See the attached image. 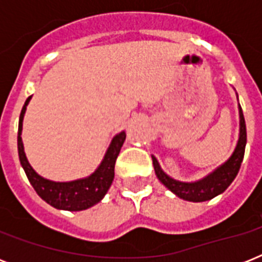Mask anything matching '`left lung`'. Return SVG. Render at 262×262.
Returning <instances> with one entry per match:
<instances>
[{"instance_id": "obj_1", "label": "left lung", "mask_w": 262, "mask_h": 262, "mask_svg": "<svg viewBox=\"0 0 262 262\" xmlns=\"http://www.w3.org/2000/svg\"><path fill=\"white\" fill-rule=\"evenodd\" d=\"M239 118H241V129H239V140L236 144V148L232 156L230 159L220 166L219 168H216L215 171L205 177L204 179L199 181V182H179L175 179L170 178L167 174H164L160 168L159 163L156 158L152 156V163H154V168L158 175V178L164 186L168 187L172 193L187 201H194V203H201V201H207L213 197H216L220 193H223L227 189L231 182L235 179L236 174L239 171L241 164L244 160L245 155V147H246V123H245L244 113L239 106Z\"/></svg>"}]
</instances>
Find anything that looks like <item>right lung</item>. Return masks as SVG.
I'll use <instances>...</instances> for the list:
<instances>
[{
    "instance_id": "right-lung-1",
    "label": "right lung",
    "mask_w": 262,
    "mask_h": 262,
    "mask_svg": "<svg viewBox=\"0 0 262 262\" xmlns=\"http://www.w3.org/2000/svg\"><path fill=\"white\" fill-rule=\"evenodd\" d=\"M31 96L26 100L24 106L20 113L18 119V133H17V148L20 163L27 174V178L31 182L35 191L38 193L39 197L43 199L47 204H50L58 209H67V211H83L87 208L98 204L104 197L108 190V187L114 179V166L115 160L118 158L121 147L123 141L126 139L125 133H119L113 139L110 147L107 149L106 156L103 159L102 164L92 175L88 178L73 181V182H53L49 179L42 178L34 171L31 167L28 160L24 154V147L21 141V129H23V118L26 113L27 104L30 102Z\"/></svg>"
}]
</instances>
